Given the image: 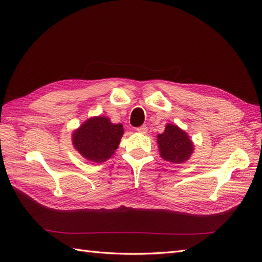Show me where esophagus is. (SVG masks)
I'll return each mask as SVG.
<instances>
[{"label":"esophagus","instance_id":"34e87169","mask_svg":"<svg viewBox=\"0 0 262 262\" xmlns=\"http://www.w3.org/2000/svg\"><path fill=\"white\" fill-rule=\"evenodd\" d=\"M137 131L142 133V134H145L147 132V126L146 125H142V126H139V128H137Z\"/></svg>","mask_w":262,"mask_h":262}]
</instances>
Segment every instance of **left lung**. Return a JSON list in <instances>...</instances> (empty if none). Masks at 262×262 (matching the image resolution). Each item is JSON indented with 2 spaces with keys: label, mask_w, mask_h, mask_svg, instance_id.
<instances>
[{
  "label": "left lung",
  "mask_w": 262,
  "mask_h": 262,
  "mask_svg": "<svg viewBox=\"0 0 262 262\" xmlns=\"http://www.w3.org/2000/svg\"><path fill=\"white\" fill-rule=\"evenodd\" d=\"M157 144L162 158L175 164L188 161L194 149L193 142L190 140L187 132L171 123L166 125L162 134H158Z\"/></svg>",
  "instance_id": "1"
}]
</instances>
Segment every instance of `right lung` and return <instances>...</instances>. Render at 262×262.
I'll return each mask as SVG.
<instances>
[{"label":"right lung","instance_id":"1","mask_svg":"<svg viewBox=\"0 0 262 262\" xmlns=\"http://www.w3.org/2000/svg\"><path fill=\"white\" fill-rule=\"evenodd\" d=\"M123 136L121 123H112L107 117H93L72 134L76 150L94 163H102L112 157Z\"/></svg>","mask_w":262,"mask_h":262}]
</instances>
